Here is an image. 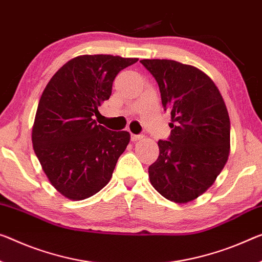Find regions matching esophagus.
<instances>
[{"label": "esophagus", "mask_w": 262, "mask_h": 262, "mask_svg": "<svg viewBox=\"0 0 262 262\" xmlns=\"http://www.w3.org/2000/svg\"><path fill=\"white\" fill-rule=\"evenodd\" d=\"M143 139V136L140 135H131V140L132 142H137V140H140Z\"/></svg>", "instance_id": "34e87169"}]
</instances>
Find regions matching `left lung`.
<instances>
[{"mask_svg": "<svg viewBox=\"0 0 262 262\" xmlns=\"http://www.w3.org/2000/svg\"><path fill=\"white\" fill-rule=\"evenodd\" d=\"M171 111L170 140H159V156L148 178L167 200L186 204L206 192L227 163L231 123L214 82L198 68L171 59H142Z\"/></svg>", "mask_w": 262, "mask_h": 262, "instance_id": "1", "label": "left lung"}]
</instances>
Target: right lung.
<instances>
[{
    "instance_id": "obj_1",
    "label": "right lung",
    "mask_w": 262,
    "mask_h": 262,
    "mask_svg": "<svg viewBox=\"0 0 262 262\" xmlns=\"http://www.w3.org/2000/svg\"><path fill=\"white\" fill-rule=\"evenodd\" d=\"M138 58L80 55L52 76L39 99L34 151L50 184L70 200H83L110 182L130 134L96 123L98 106L111 96L120 70Z\"/></svg>"
}]
</instances>
